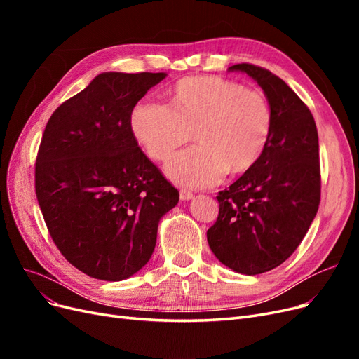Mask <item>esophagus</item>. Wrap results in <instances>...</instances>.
Returning <instances> with one entry per match:
<instances>
[{"label": "esophagus", "instance_id": "esophagus-1", "mask_svg": "<svg viewBox=\"0 0 359 359\" xmlns=\"http://www.w3.org/2000/svg\"><path fill=\"white\" fill-rule=\"evenodd\" d=\"M180 198L181 201H190L193 199V193L189 190H180Z\"/></svg>", "mask_w": 359, "mask_h": 359}]
</instances>
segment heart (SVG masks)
<instances>
[{"mask_svg": "<svg viewBox=\"0 0 359 359\" xmlns=\"http://www.w3.org/2000/svg\"><path fill=\"white\" fill-rule=\"evenodd\" d=\"M169 106L140 103L130 128L147 156L165 161L189 142L196 147L173 156L166 175L181 186L201 189L226 170L238 175L252 169L273 133V109L266 95L219 76H193L172 86Z\"/></svg>", "mask_w": 359, "mask_h": 359, "instance_id": "heart-1", "label": "heart"}]
</instances>
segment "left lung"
Masks as SVG:
<instances>
[{
    "mask_svg": "<svg viewBox=\"0 0 359 359\" xmlns=\"http://www.w3.org/2000/svg\"><path fill=\"white\" fill-rule=\"evenodd\" d=\"M264 90L273 109V133L256 165L219 193L217 222L206 232L210 248L235 273L256 276L295 252L320 202L319 139L309 107L269 70L235 64Z\"/></svg>",
    "mask_w": 359,
    "mask_h": 359,
    "instance_id": "left-lung-1",
    "label": "left lung"
}]
</instances>
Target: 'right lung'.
Masks as SVG:
<instances>
[{
  "mask_svg": "<svg viewBox=\"0 0 359 359\" xmlns=\"http://www.w3.org/2000/svg\"><path fill=\"white\" fill-rule=\"evenodd\" d=\"M166 73L106 72L52 114L36 160V194L61 255L86 276L132 277L154 252L180 193L140 151L133 107Z\"/></svg>",
  "mask_w": 359,
  "mask_h": 359,
  "instance_id": "right-lung-1",
  "label": "right lung"
}]
</instances>
